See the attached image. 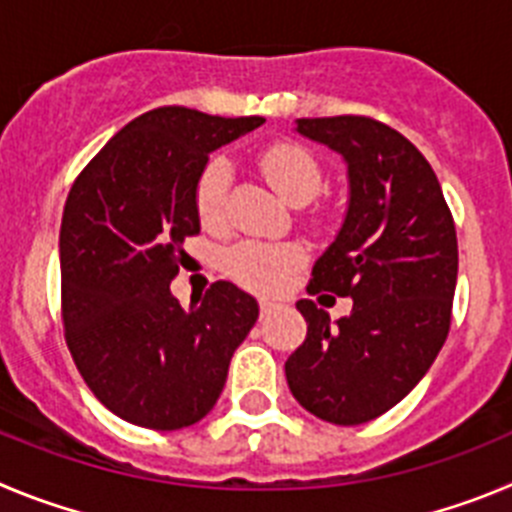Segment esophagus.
I'll use <instances>...</instances> for the list:
<instances>
[{
    "instance_id": "34e87169",
    "label": "esophagus",
    "mask_w": 512,
    "mask_h": 512,
    "mask_svg": "<svg viewBox=\"0 0 512 512\" xmlns=\"http://www.w3.org/2000/svg\"><path fill=\"white\" fill-rule=\"evenodd\" d=\"M275 308H278V303L270 301V298H262V301H260V313H262V316H267V313H273Z\"/></svg>"
}]
</instances>
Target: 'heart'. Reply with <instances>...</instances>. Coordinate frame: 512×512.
Returning a JSON list of instances; mask_svg holds the SVG:
<instances>
[{
    "label": "heart",
    "instance_id": "obj_1",
    "mask_svg": "<svg viewBox=\"0 0 512 512\" xmlns=\"http://www.w3.org/2000/svg\"><path fill=\"white\" fill-rule=\"evenodd\" d=\"M260 168L270 186L288 204L303 206L321 191V168L306 147L296 142H278L260 155ZM232 183V165L227 158H214L196 183V209L204 227L219 229L227 219V193ZM303 262L301 247L239 242L224 255V270L239 285L252 290H278Z\"/></svg>",
    "mask_w": 512,
    "mask_h": 512
}]
</instances>
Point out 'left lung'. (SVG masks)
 Listing matches in <instances>:
<instances>
[{
	"instance_id": "8db88e82",
	"label": "left lung",
	"mask_w": 512,
	"mask_h": 512,
	"mask_svg": "<svg viewBox=\"0 0 512 512\" xmlns=\"http://www.w3.org/2000/svg\"><path fill=\"white\" fill-rule=\"evenodd\" d=\"M298 135L347 165L349 201L308 293L352 298L329 313L303 298L306 342L285 362L293 398L321 421L357 426L416 388L444 347L457 288V229L428 160L370 117L296 119Z\"/></svg>"
}]
</instances>
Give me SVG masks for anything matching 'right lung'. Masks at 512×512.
Instances as JSON below:
<instances>
[{
    "instance_id": "1",
    "label": "right lung",
    "mask_w": 512,
    "mask_h": 512,
    "mask_svg": "<svg viewBox=\"0 0 512 512\" xmlns=\"http://www.w3.org/2000/svg\"><path fill=\"white\" fill-rule=\"evenodd\" d=\"M262 117L186 107L140 114L101 147L68 193L61 222L63 326L78 372L114 416L176 431L219 400L255 326V298L216 280L183 308L170 293L183 242L201 232L196 183L209 155Z\"/></svg>"
}]
</instances>
